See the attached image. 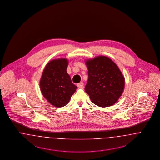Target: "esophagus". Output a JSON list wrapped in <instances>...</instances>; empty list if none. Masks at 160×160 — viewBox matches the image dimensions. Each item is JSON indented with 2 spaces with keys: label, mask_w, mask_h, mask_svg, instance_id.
I'll list each match as a JSON object with an SVG mask.
<instances>
[{
  "label": "esophagus",
  "mask_w": 160,
  "mask_h": 160,
  "mask_svg": "<svg viewBox=\"0 0 160 160\" xmlns=\"http://www.w3.org/2000/svg\"><path fill=\"white\" fill-rule=\"evenodd\" d=\"M77 87H79V88H82L83 87V82H79V83L77 84Z\"/></svg>",
  "instance_id": "esophagus-1"
}]
</instances>
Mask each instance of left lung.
Masks as SVG:
<instances>
[{
  "mask_svg": "<svg viewBox=\"0 0 160 160\" xmlns=\"http://www.w3.org/2000/svg\"><path fill=\"white\" fill-rule=\"evenodd\" d=\"M88 79L85 87L91 102L100 107L115 104L124 89L125 79L117 65L106 56L85 62Z\"/></svg>",
  "mask_w": 160,
  "mask_h": 160,
  "instance_id": "left-lung-1",
  "label": "left lung"
}]
</instances>
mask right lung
<instances>
[{
    "label": "right lung",
    "mask_w": 160,
    "mask_h": 160,
    "mask_svg": "<svg viewBox=\"0 0 160 160\" xmlns=\"http://www.w3.org/2000/svg\"><path fill=\"white\" fill-rule=\"evenodd\" d=\"M68 60L59 58L48 62L40 80V88L43 97L57 108L69 102L77 87L72 83L67 73Z\"/></svg>",
    "instance_id": "right-lung-1"
}]
</instances>
